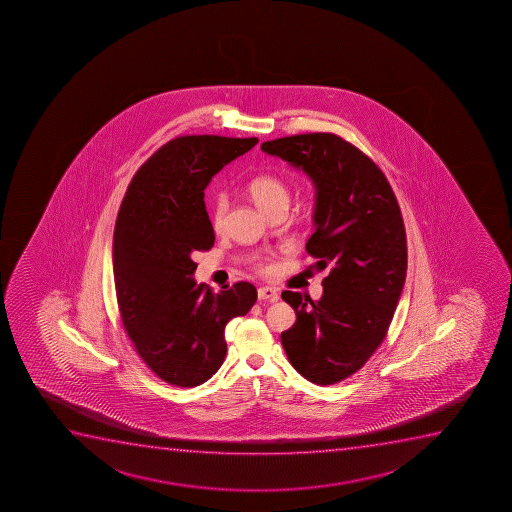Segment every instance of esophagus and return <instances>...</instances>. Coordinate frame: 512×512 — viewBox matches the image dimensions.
I'll return each mask as SVG.
<instances>
[{"label":"esophagus","instance_id":"esophagus-1","mask_svg":"<svg viewBox=\"0 0 512 512\" xmlns=\"http://www.w3.org/2000/svg\"><path fill=\"white\" fill-rule=\"evenodd\" d=\"M257 296H259L260 301H272L274 303V301L279 300L276 289L271 288V286H260L257 289Z\"/></svg>","mask_w":512,"mask_h":512}]
</instances>
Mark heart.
<instances>
[{
    "mask_svg": "<svg viewBox=\"0 0 512 512\" xmlns=\"http://www.w3.org/2000/svg\"><path fill=\"white\" fill-rule=\"evenodd\" d=\"M248 192L252 195L253 202L259 205L262 211H271L272 207L279 204H288L289 192L283 181L276 176L262 175L253 178ZM229 200L224 193L217 195L212 204L211 221L214 229H221L228 214Z\"/></svg>",
    "mask_w": 512,
    "mask_h": 512,
    "instance_id": "obj_1",
    "label": "heart"
}]
</instances>
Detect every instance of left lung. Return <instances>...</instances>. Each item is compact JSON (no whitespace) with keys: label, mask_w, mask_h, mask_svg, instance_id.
<instances>
[{"label":"left lung","mask_w":512,"mask_h":512,"mask_svg":"<svg viewBox=\"0 0 512 512\" xmlns=\"http://www.w3.org/2000/svg\"><path fill=\"white\" fill-rule=\"evenodd\" d=\"M315 187L307 252L324 277L320 300L283 291L296 322L281 343L296 372L331 385L358 372L384 341L403 293L408 248L396 195L379 166L334 133H303L260 147Z\"/></svg>","instance_id":"obj_1"}]
</instances>
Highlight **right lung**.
Masks as SVG:
<instances>
[{
    "label": "right lung",
    "instance_id": "right-lung-1",
    "mask_svg": "<svg viewBox=\"0 0 512 512\" xmlns=\"http://www.w3.org/2000/svg\"><path fill=\"white\" fill-rule=\"evenodd\" d=\"M259 140L185 135L169 140L133 176L113 236L116 300L145 365L178 387L204 384L223 365L224 327L257 300L250 283L212 293L193 279L192 253L214 245L204 190Z\"/></svg>",
    "mask_w": 512,
    "mask_h": 512
}]
</instances>
